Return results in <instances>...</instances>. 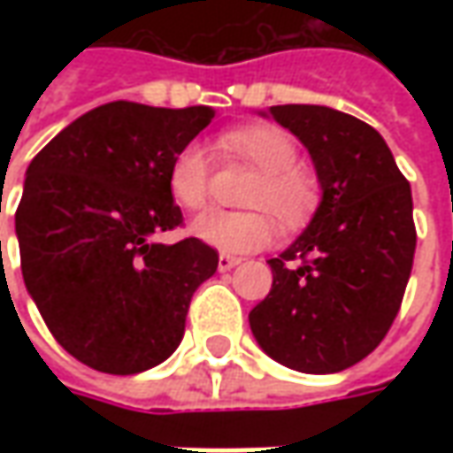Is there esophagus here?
<instances>
[{
  "label": "esophagus",
  "mask_w": 453,
  "mask_h": 453,
  "mask_svg": "<svg viewBox=\"0 0 453 453\" xmlns=\"http://www.w3.org/2000/svg\"><path fill=\"white\" fill-rule=\"evenodd\" d=\"M236 265H242V257H234V254H221L219 257V270L221 272H229Z\"/></svg>",
  "instance_id": "1"
}]
</instances>
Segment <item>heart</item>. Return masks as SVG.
I'll use <instances>...</instances> for the list:
<instances>
[{
  "label": "heart",
  "instance_id": "b5f03b06",
  "mask_svg": "<svg viewBox=\"0 0 453 453\" xmlns=\"http://www.w3.org/2000/svg\"><path fill=\"white\" fill-rule=\"evenodd\" d=\"M232 158L257 168V179L244 194L250 211H206L194 219L191 234L219 252L242 254L262 250L274 236V219L297 226L318 206L320 188L312 173L297 164V146L277 126H244L219 141ZM168 191L183 209L196 211L209 199V158L199 143L183 146L168 168Z\"/></svg>",
  "mask_w": 453,
  "mask_h": 453
}]
</instances>
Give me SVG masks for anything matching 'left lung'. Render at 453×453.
I'll return each mask as SVG.
<instances>
[{"instance_id": "obj_1", "label": "left lung", "mask_w": 453, "mask_h": 453, "mask_svg": "<svg viewBox=\"0 0 453 453\" xmlns=\"http://www.w3.org/2000/svg\"><path fill=\"white\" fill-rule=\"evenodd\" d=\"M320 183L307 229L270 259V295L250 312L259 348L300 373H338L373 353L409 285L411 186L383 135L325 105H272Z\"/></svg>"}]
</instances>
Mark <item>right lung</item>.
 Instances as JSON below:
<instances>
[{"label":"right lung","instance_id":"add662e5","mask_svg":"<svg viewBox=\"0 0 453 453\" xmlns=\"http://www.w3.org/2000/svg\"><path fill=\"white\" fill-rule=\"evenodd\" d=\"M211 118L209 105L113 100L62 128L27 168L14 214L25 288L55 340L100 373L164 363L194 292L217 272V250L196 236L156 242L183 221L171 161Z\"/></svg>","mask_w":453,"mask_h":453}]
</instances>
